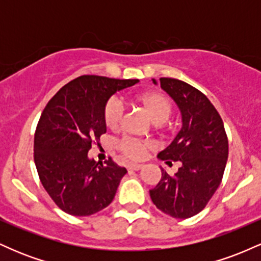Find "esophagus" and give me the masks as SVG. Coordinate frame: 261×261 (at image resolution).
Returning a JSON list of instances; mask_svg holds the SVG:
<instances>
[{"label":"esophagus","instance_id":"1","mask_svg":"<svg viewBox=\"0 0 261 261\" xmlns=\"http://www.w3.org/2000/svg\"><path fill=\"white\" fill-rule=\"evenodd\" d=\"M142 168H143L142 164L131 163V164H128V166H127V169L128 170H140V169H142Z\"/></svg>","mask_w":261,"mask_h":261}]
</instances>
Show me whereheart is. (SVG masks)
Returning a JSON list of instances; mask_svg holds the SVG:
<instances>
[{
	"mask_svg": "<svg viewBox=\"0 0 261 261\" xmlns=\"http://www.w3.org/2000/svg\"><path fill=\"white\" fill-rule=\"evenodd\" d=\"M137 101L147 112L154 124H163L172 113V104L168 98L162 93L149 92L143 93L137 97ZM124 104L116 97H112L104 106V122L110 130H118L124 118ZM116 148L122 155L130 160H142L147 155L149 149L153 148V143L125 137L116 142Z\"/></svg>",
	"mask_w": 261,
	"mask_h": 261,
	"instance_id": "heart-1",
	"label": "heart"
}]
</instances>
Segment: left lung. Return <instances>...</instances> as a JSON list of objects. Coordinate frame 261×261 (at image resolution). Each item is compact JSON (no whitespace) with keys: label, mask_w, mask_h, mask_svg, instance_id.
<instances>
[{"label":"left lung","mask_w":261,"mask_h":261,"mask_svg":"<svg viewBox=\"0 0 261 261\" xmlns=\"http://www.w3.org/2000/svg\"><path fill=\"white\" fill-rule=\"evenodd\" d=\"M160 82L180 109L182 126L158 158L168 164L179 161L181 167L174 175L162 169L149 195L162 212L184 220L202 211L220 187L228 139L220 114L202 92L180 80L162 77Z\"/></svg>","instance_id":"8db88e82"}]
</instances>
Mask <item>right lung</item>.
<instances>
[{"label":"right lung","instance_id":"add662e5","mask_svg":"<svg viewBox=\"0 0 261 261\" xmlns=\"http://www.w3.org/2000/svg\"><path fill=\"white\" fill-rule=\"evenodd\" d=\"M139 80L80 76L49 100L34 135V162L53 201L66 214L91 216L113 201L127 173L112 158L88 157L94 140L107 133L104 106L110 97Z\"/></svg>","mask_w":261,"mask_h":261}]
</instances>
